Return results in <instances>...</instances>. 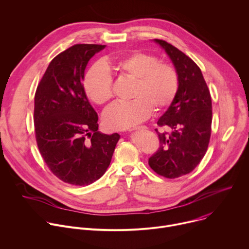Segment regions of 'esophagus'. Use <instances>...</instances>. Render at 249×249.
Here are the masks:
<instances>
[{"instance_id":"1","label":"esophagus","mask_w":249,"mask_h":249,"mask_svg":"<svg viewBox=\"0 0 249 249\" xmlns=\"http://www.w3.org/2000/svg\"><path fill=\"white\" fill-rule=\"evenodd\" d=\"M147 127L145 126V125H142V126H137V127H133V128H130V130L129 131H133V130H142V129H146Z\"/></svg>"}]
</instances>
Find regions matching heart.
Instances as JSON below:
<instances>
[{
	"instance_id": "b5f03b06",
	"label": "heart",
	"mask_w": 249,
	"mask_h": 249,
	"mask_svg": "<svg viewBox=\"0 0 249 249\" xmlns=\"http://www.w3.org/2000/svg\"><path fill=\"white\" fill-rule=\"evenodd\" d=\"M120 75L133 80L130 102H117L103 114V124L109 130L131 128L145 121L152 107H167L178 91L179 79L176 69L161 63L151 54L134 51L107 62ZM113 80L107 68L97 63L86 74L84 89L88 98L97 105H104L113 97Z\"/></svg>"
}]
</instances>
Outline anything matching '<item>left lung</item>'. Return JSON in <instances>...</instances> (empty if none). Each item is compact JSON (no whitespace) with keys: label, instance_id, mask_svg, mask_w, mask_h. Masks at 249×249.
Returning <instances> with one entry per match:
<instances>
[{"label":"left lung","instance_id":"8db88e82","mask_svg":"<svg viewBox=\"0 0 249 249\" xmlns=\"http://www.w3.org/2000/svg\"><path fill=\"white\" fill-rule=\"evenodd\" d=\"M164 49L177 71L179 86L168 108L157 122L170 133L159 132L160 147L148 159L157 174L169 179L195 169L206 154L212 124V99L201 69L172 44L153 39Z\"/></svg>","mask_w":249,"mask_h":249}]
</instances>
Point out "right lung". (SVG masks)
<instances>
[{
	"instance_id": "add662e5",
	"label": "right lung",
	"mask_w": 249,
	"mask_h": 249,
	"mask_svg": "<svg viewBox=\"0 0 249 249\" xmlns=\"http://www.w3.org/2000/svg\"><path fill=\"white\" fill-rule=\"evenodd\" d=\"M105 47L76 44L58 54L35 96L39 152L55 176L75 186H88L105 174L121 137L98 130V115L83 87L89 60Z\"/></svg>"
}]
</instances>
